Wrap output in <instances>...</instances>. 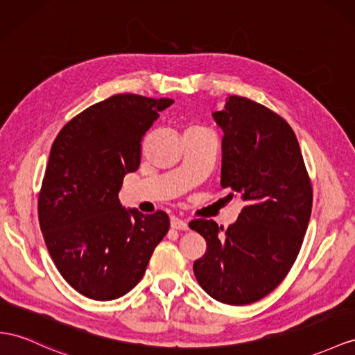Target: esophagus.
Returning a JSON list of instances; mask_svg holds the SVG:
<instances>
[{"instance_id":"1","label":"esophagus","mask_w":355,"mask_h":355,"mask_svg":"<svg viewBox=\"0 0 355 355\" xmlns=\"http://www.w3.org/2000/svg\"><path fill=\"white\" fill-rule=\"evenodd\" d=\"M171 226L174 230H180V231H187L189 230L187 222L183 220V219H178V217H172V219H171Z\"/></svg>"}]
</instances>
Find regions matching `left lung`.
I'll list each match as a JSON object with an SVG mask.
<instances>
[{
  "label": "left lung",
  "instance_id": "8db88e82",
  "mask_svg": "<svg viewBox=\"0 0 355 355\" xmlns=\"http://www.w3.org/2000/svg\"><path fill=\"white\" fill-rule=\"evenodd\" d=\"M213 118L223 130L220 186L244 207L228 230L205 219L189 223L207 241L193 272L217 302L243 306L270 294L293 267L311 219L312 184L294 130L268 107L230 96Z\"/></svg>",
  "mask_w": 355,
  "mask_h": 355
}]
</instances>
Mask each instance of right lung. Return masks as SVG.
Instances as JSON below:
<instances>
[{
	"instance_id": "add662e5",
	"label": "right lung",
	"mask_w": 355,
	"mask_h": 355,
	"mask_svg": "<svg viewBox=\"0 0 355 355\" xmlns=\"http://www.w3.org/2000/svg\"><path fill=\"white\" fill-rule=\"evenodd\" d=\"M171 98L116 94L70 120L52 144L39 222L53 264L88 298L107 302L138 285L169 230L166 213L142 214L118 199L141 163L144 135Z\"/></svg>"
}]
</instances>
